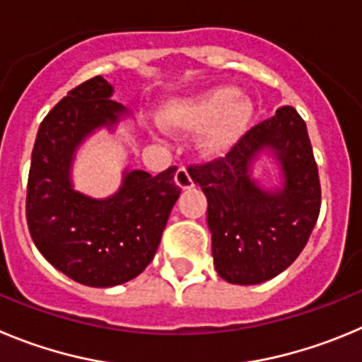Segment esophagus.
<instances>
[{
    "label": "esophagus",
    "instance_id": "1",
    "mask_svg": "<svg viewBox=\"0 0 362 362\" xmlns=\"http://www.w3.org/2000/svg\"><path fill=\"white\" fill-rule=\"evenodd\" d=\"M175 182H177L178 187L182 189H191L194 185V180L193 177H191V173L187 171V168H178L177 173H175Z\"/></svg>",
    "mask_w": 362,
    "mask_h": 362
}]
</instances>
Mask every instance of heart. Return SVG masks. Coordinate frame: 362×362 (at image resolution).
Listing matches in <instances>:
<instances>
[{"instance_id":"b5f03b06","label":"heart","mask_w":362,"mask_h":362,"mask_svg":"<svg viewBox=\"0 0 362 362\" xmlns=\"http://www.w3.org/2000/svg\"><path fill=\"white\" fill-rule=\"evenodd\" d=\"M252 115L254 104L249 97L221 86L171 100L165 104L162 120L175 132L202 129L198 148L214 157L229 151L245 135Z\"/></svg>"}]
</instances>
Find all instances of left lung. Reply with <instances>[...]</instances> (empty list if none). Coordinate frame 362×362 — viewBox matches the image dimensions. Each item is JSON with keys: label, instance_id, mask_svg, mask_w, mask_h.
Segmentation results:
<instances>
[{"label": "left lung", "instance_id": "obj_1", "mask_svg": "<svg viewBox=\"0 0 362 362\" xmlns=\"http://www.w3.org/2000/svg\"><path fill=\"white\" fill-rule=\"evenodd\" d=\"M270 151L284 184L265 192L250 178V164ZM189 173L207 197L214 269L234 285H258L291 267L307 245L321 209L317 164L307 124L292 106L250 128L226 157Z\"/></svg>", "mask_w": 362, "mask_h": 362}]
</instances>
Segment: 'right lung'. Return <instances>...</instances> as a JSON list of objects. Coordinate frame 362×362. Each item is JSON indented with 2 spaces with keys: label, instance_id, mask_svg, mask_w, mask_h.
<instances>
[{
  "label": "right lung",
  "instance_id": "add662e5",
  "mask_svg": "<svg viewBox=\"0 0 362 362\" xmlns=\"http://www.w3.org/2000/svg\"><path fill=\"white\" fill-rule=\"evenodd\" d=\"M112 93V84L97 76L55 104L39 126L28 173L27 223L35 247L55 269L88 286H115L141 274L180 197L175 165L157 177L128 171L119 191L104 200L74 189L76 149L126 113Z\"/></svg>",
  "mask_w": 362,
  "mask_h": 362
}]
</instances>
